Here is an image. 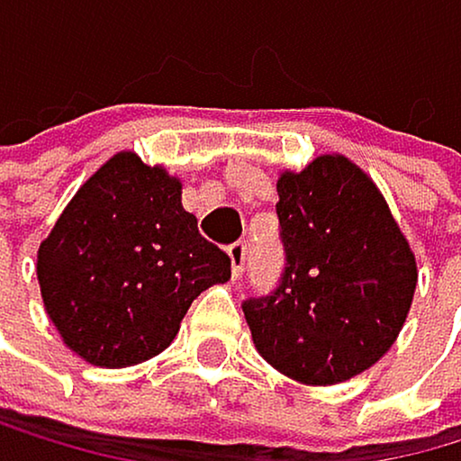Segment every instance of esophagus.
<instances>
[{
  "mask_svg": "<svg viewBox=\"0 0 461 461\" xmlns=\"http://www.w3.org/2000/svg\"><path fill=\"white\" fill-rule=\"evenodd\" d=\"M228 257H230V274L233 276H242L245 262H248V245L245 242H233L228 248Z\"/></svg>",
  "mask_w": 461,
  "mask_h": 461,
  "instance_id": "obj_1",
  "label": "esophagus"
}]
</instances>
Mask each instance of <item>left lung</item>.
<instances>
[{
  "mask_svg": "<svg viewBox=\"0 0 461 461\" xmlns=\"http://www.w3.org/2000/svg\"><path fill=\"white\" fill-rule=\"evenodd\" d=\"M285 268L268 294L242 303L259 355L303 384L369 369L402 331L416 257L372 178L321 155L276 181Z\"/></svg>",
  "mask_w": 461,
  "mask_h": 461,
  "instance_id": "8db88e82",
  "label": "left lung"
}]
</instances>
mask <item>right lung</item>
<instances>
[{"mask_svg":"<svg viewBox=\"0 0 461 461\" xmlns=\"http://www.w3.org/2000/svg\"><path fill=\"white\" fill-rule=\"evenodd\" d=\"M37 276L66 347L114 369L170 347L190 303L230 276V257L181 207L178 178L118 152L40 245Z\"/></svg>","mask_w":461,"mask_h":461,"instance_id":"right-lung-1","label":"right lung"}]
</instances>
